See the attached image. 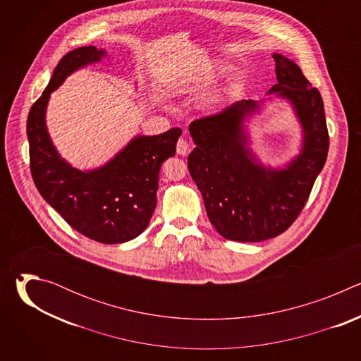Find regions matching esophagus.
<instances>
[{"mask_svg": "<svg viewBox=\"0 0 361 361\" xmlns=\"http://www.w3.org/2000/svg\"><path fill=\"white\" fill-rule=\"evenodd\" d=\"M187 151H188V142L184 138H180L177 141V154L178 156H185Z\"/></svg>", "mask_w": 361, "mask_h": 361, "instance_id": "obj_1", "label": "esophagus"}]
</instances>
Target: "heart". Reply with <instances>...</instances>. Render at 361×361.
I'll return each instance as SVG.
<instances>
[{"mask_svg":"<svg viewBox=\"0 0 361 361\" xmlns=\"http://www.w3.org/2000/svg\"><path fill=\"white\" fill-rule=\"evenodd\" d=\"M220 67H219V64H213L212 61H209V63H205V64H202V67H201V80H210V78H213L214 77V74H216V71L219 70ZM185 88H188V84H180V90H185Z\"/></svg>","mask_w":361,"mask_h":361,"instance_id":"obj_1","label":"heart"}]
</instances>
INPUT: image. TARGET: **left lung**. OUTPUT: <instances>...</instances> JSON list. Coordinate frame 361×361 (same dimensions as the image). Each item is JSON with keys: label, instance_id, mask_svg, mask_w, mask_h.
I'll return each mask as SVG.
<instances>
[{"label": "left lung", "instance_id": "8db88e82", "mask_svg": "<svg viewBox=\"0 0 361 361\" xmlns=\"http://www.w3.org/2000/svg\"><path fill=\"white\" fill-rule=\"evenodd\" d=\"M273 57L277 84L269 94L291 102L302 128L301 151L286 169L262 166L248 148L244 121L260 109L257 101H237L188 127L195 144L188 156L190 174L212 224L233 241H264L284 233L301 213L327 159L329 131L319 90L294 61Z\"/></svg>", "mask_w": 361, "mask_h": 361}]
</instances>
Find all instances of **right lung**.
<instances>
[{"label":"right lung","instance_id":"add662e5","mask_svg":"<svg viewBox=\"0 0 361 361\" xmlns=\"http://www.w3.org/2000/svg\"><path fill=\"white\" fill-rule=\"evenodd\" d=\"M104 49L92 45L70 51L57 64L28 120L30 169L42 198L82 235L104 244L126 243L148 226L157 205L161 164L176 154L181 128L138 135L117 156L92 171L71 167L60 157L45 126L49 94L75 70L98 63Z\"/></svg>","mask_w":361,"mask_h":361}]
</instances>
